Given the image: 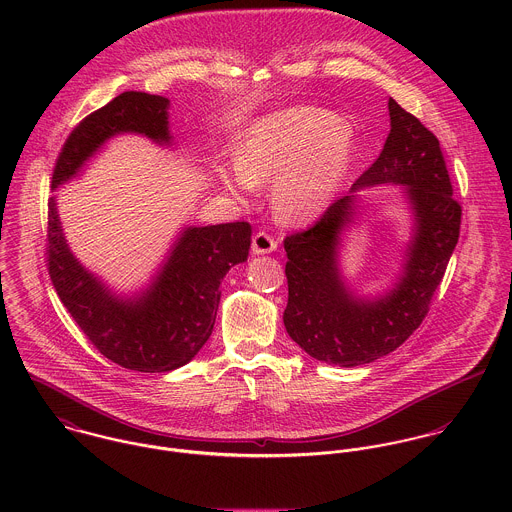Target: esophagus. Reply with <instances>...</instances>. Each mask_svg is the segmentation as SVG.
Returning <instances> with one entry per match:
<instances>
[{
  "instance_id": "1",
  "label": "esophagus",
  "mask_w": 512,
  "mask_h": 512,
  "mask_svg": "<svg viewBox=\"0 0 512 512\" xmlns=\"http://www.w3.org/2000/svg\"><path fill=\"white\" fill-rule=\"evenodd\" d=\"M276 248H278V242H276V238L272 234H268L264 230L254 234V238H252V252L254 254H270Z\"/></svg>"
}]
</instances>
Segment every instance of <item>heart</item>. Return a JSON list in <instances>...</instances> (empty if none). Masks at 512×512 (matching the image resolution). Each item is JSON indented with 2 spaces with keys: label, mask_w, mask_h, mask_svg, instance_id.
<instances>
[{
  "label": "heart",
  "mask_w": 512,
  "mask_h": 512,
  "mask_svg": "<svg viewBox=\"0 0 512 512\" xmlns=\"http://www.w3.org/2000/svg\"><path fill=\"white\" fill-rule=\"evenodd\" d=\"M353 132L323 108H290L248 128L236 169L220 173L226 189L246 193L274 183V207L286 220L317 215L335 195L353 153Z\"/></svg>",
  "instance_id": "1"
}]
</instances>
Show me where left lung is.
<instances>
[{"label":"left lung","instance_id":"1","mask_svg":"<svg viewBox=\"0 0 512 512\" xmlns=\"http://www.w3.org/2000/svg\"><path fill=\"white\" fill-rule=\"evenodd\" d=\"M388 112L384 149L351 192L380 182L405 185L417 232L397 288L370 302L351 296L340 282L336 246L342 226L352 218L350 193L329 205L315 224L284 240V325L307 355L329 365H366L398 349L426 319L459 240L461 205L453 199L438 138L392 98Z\"/></svg>","mask_w":512,"mask_h":512}]
</instances>
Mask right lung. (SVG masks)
<instances>
[{
  "mask_svg": "<svg viewBox=\"0 0 512 512\" xmlns=\"http://www.w3.org/2000/svg\"><path fill=\"white\" fill-rule=\"evenodd\" d=\"M167 108L169 100L163 96L124 92L88 114L57 157L53 189L120 132L167 144ZM250 236L252 226L244 220L187 228L151 288L134 301H124L76 262L51 197L47 266L63 305L106 359L130 370L167 372L187 365L209 341L219 309L220 280L248 258Z\"/></svg>",
  "mask_w": 512,
  "mask_h": 512,
  "instance_id": "1",
  "label": "right lung"
}]
</instances>
